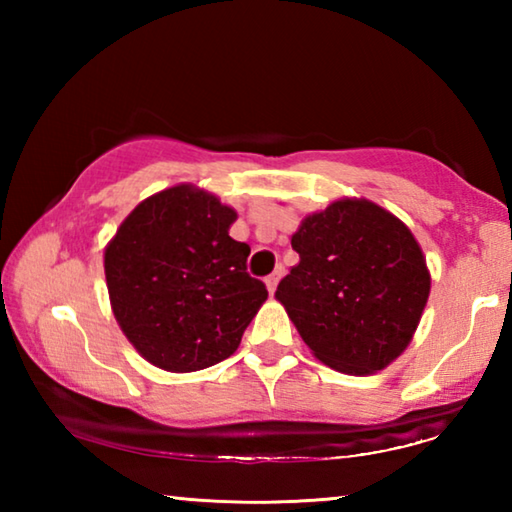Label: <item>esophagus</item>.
I'll list each match as a JSON object with an SVG mask.
<instances>
[{"label":"esophagus","mask_w":512,"mask_h":512,"mask_svg":"<svg viewBox=\"0 0 512 512\" xmlns=\"http://www.w3.org/2000/svg\"><path fill=\"white\" fill-rule=\"evenodd\" d=\"M280 277H282V266H277L275 271L266 277V289H268V293H275L277 282H280Z\"/></svg>","instance_id":"34e87169"}]
</instances>
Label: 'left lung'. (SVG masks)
<instances>
[{
    "label": "left lung",
    "instance_id": "left-lung-1",
    "mask_svg": "<svg viewBox=\"0 0 512 512\" xmlns=\"http://www.w3.org/2000/svg\"><path fill=\"white\" fill-rule=\"evenodd\" d=\"M300 262L275 298L318 361L372 375L409 348L431 291L413 232L368 198H339L302 219Z\"/></svg>",
    "mask_w": 512,
    "mask_h": 512
}]
</instances>
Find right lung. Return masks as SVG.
Returning a JSON list of instances; mask_svg holds the SVG:
<instances>
[{"mask_svg":"<svg viewBox=\"0 0 512 512\" xmlns=\"http://www.w3.org/2000/svg\"><path fill=\"white\" fill-rule=\"evenodd\" d=\"M237 212L196 185L135 207L103 253L121 332L155 368L194 372L228 359L268 298L246 273L248 244L230 237Z\"/></svg>","mask_w":512,"mask_h":512,"instance_id":"right-lung-1","label":"right lung"}]
</instances>
